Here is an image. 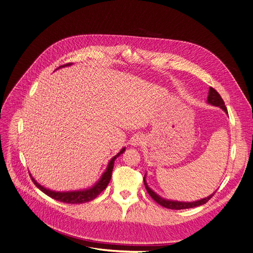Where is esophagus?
I'll return each mask as SVG.
<instances>
[{
	"label": "esophagus",
	"mask_w": 253,
	"mask_h": 253,
	"mask_svg": "<svg viewBox=\"0 0 253 253\" xmlns=\"http://www.w3.org/2000/svg\"><path fill=\"white\" fill-rule=\"evenodd\" d=\"M145 143V139H144V137L142 136V135H136L134 138H133V140H132V145L133 146H141V145H143V144Z\"/></svg>",
	"instance_id": "esophagus-1"
}]
</instances>
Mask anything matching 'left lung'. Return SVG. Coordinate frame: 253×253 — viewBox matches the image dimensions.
Listing matches in <instances>:
<instances>
[{
  "instance_id": "left-lung-1",
  "label": "left lung",
  "mask_w": 253,
  "mask_h": 253,
  "mask_svg": "<svg viewBox=\"0 0 253 253\" xmlns=\"http://www.w3.org/2000/svg\"><path fill=\"white\" fill-rule=\"evenodd\" d=\"M207 102L211 105H214V106H217V107H220L221 109H223L227 114H228V111H227V108L224 104V101L223 99L221 98V96L219 95V93L216 91L214 88L210 87L209 88V95L207 97ZM144 185H145V188L147 190V192L149 193V195L153 198V200H155L159 205L165 207V208H169V209H175V210H180V209H187V208H193V207H197V206H200V205H203L205 204L210 198H212V196L215 194H211L210 196L206 197V198H203L201 200H198V201H194V202H179V201H170V200H166V199H163L161 198L159 195H157L155 192H153L147 185L146 181H145V177H144Z\"/></svg>"
}]
</instances>
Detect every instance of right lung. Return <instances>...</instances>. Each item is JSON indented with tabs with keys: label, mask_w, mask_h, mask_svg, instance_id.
Segmentation results:
<instances>
[{
	"label": "right lung",
	"mask_w": 253,
	"mask_h": 253,
	"mask_svg": "<svg viewBox=\"0 0 253 253\" xmlns=\"http://www.w3.org/2000/svg\"><path fill=\"white\" fill-rule=\"evenodd\" d=\"M69 65H71V63L62 65L59 68L65 67V66H69ZM124 151H125V148H123L116 156H114L110 160L107 170L102 175L101 179L99 180V182L95 186H93L92 188L84 190V191H72V192H56V191H52V190L46 189L45 187H43L40 184H38L37 181H36V180L31 176V174H30V177L32 179V181L34 182V184L37 186L42 192H44L46 195L50 196L51 198H53L55 200H58V201H61V202H65V203H70V204L85 203V202H88V201H91V200L95 199L107 187V185L109 184L111 176H112L113 167H114V161Z\"/></svg>",
	"instance_id": "add662e5"
}]
</instances>
